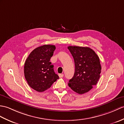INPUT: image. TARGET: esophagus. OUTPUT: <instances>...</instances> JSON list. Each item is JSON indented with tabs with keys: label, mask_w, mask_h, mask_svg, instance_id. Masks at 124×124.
Listing matches in <instances>:
<instances>
[{
	"label": "esophagus",
	"mask_w": 124,
	"mask_h": 124,
	"mask_svg": "<svg viewBox=\"0 0 124 124\" xmlns=\"http://www.w3.org/2000/svg\"><path fill=\"white\" fill-rule=\"evenodd\" d=\"M59 76L60 78H62L63 76H64V74H59Z\"/></svg>",
	"instance_id": "1"
}]
</instances>
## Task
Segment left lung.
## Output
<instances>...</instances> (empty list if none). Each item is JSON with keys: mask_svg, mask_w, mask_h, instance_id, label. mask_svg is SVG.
<instances>
[{"mask_svg": "<svg viewBox=\"0 0 124 124\" xmlns=\"http://www.w3.org/2000/svg\"><path fill=\"white\" fill-rule=\"evenodd\" d=\"M69 50L72 55L75 72L68 85L79 94L90 91L99 79L101 67L97 54L88 47L69 46Z\"/></svg>", "mask_w": 124, "mask_h": 124, "instance_id": "obj_1", "label": "left lung"}]
</instances>
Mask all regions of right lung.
<instances>
[{"mask_svg":"<svg viewBox=\"0 0 124 124\" xmlns=\"http://www.w3.org/2000/svg\"><path fill=\"white\" fill-rule=\"evenodd\" d=\"M55 46L44 45L34 49L26 60L24 75L30 87L38 92L50 88L59 78L55 73L53 65L50 62Z\"/></svg>","mask_w":124,"mask_h":124,"instance_id":"obj_1","label":"right lung"}]
</instances>
